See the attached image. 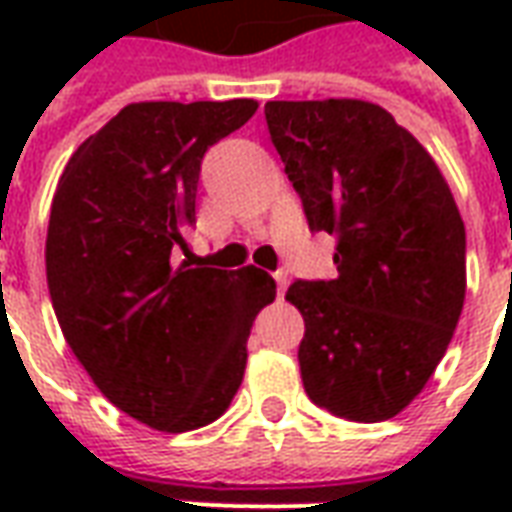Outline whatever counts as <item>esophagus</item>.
Listing matches in <instances>:
<instances>
[{"mask_svg": "<svg viewBox=\"0 0 512 512\" xmlns=\"http://www.w3.org/2000/svg\"><path fill=\"white\" fill-rule=\"evenodd\" d=\"M274 279H277V293L279 296H285V290H288V271H277Z\"/></svg>", "mask_w": 512, "mask_h": 512, "instance_id": "1", "label": "esophagus"}]
</instances>
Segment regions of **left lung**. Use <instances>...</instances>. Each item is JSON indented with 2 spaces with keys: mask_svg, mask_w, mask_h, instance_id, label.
I'll list each match as a JSON object with an SVG mask.
<instances>
[{
  "mask_svg": "<svg viewBox=\"0 0 512 512\" xmlns=\"http://www.w3.org/2000/svg\"><path fill=\"white\" fill-rule=\"evenodd\" d=\"M271 142L312 233L337 238V277L296 279L299 367L315 406L354 422L400 414L458 326L466 230L447 180L370 101H268Z\"/></svg>",
  "mask_w": 512,
  "mask_h": 512,
  "instance_id": "8db88e82",
  "label": "left lung"
}]
</instances>
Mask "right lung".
<instances>
[{"mask_svg": "<svg viewBox=\"0 0 512 512\" xmlns=\"http://www.w3.org/2000/svg\"><path fill=\"white\" fill-rule=\"evenodd\" d=\"M255 112L252 98L128 104L84 139L54 191V315L106 400L153 430L222 417L252 323L277 296L266 271L205 266L186 244L205 150Z\"/></svg>", "mask_w": 512, "mask_h": 512, "instance_id": "obj_1", "label": "right lung"}]
</instances>
